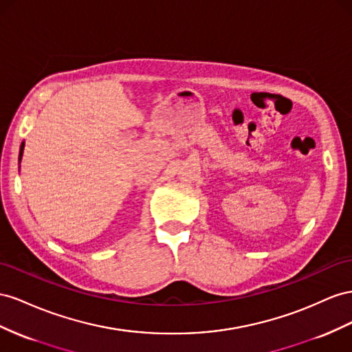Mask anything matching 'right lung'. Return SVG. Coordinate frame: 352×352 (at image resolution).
<instances>
[{
  "label": "right lung",
  "mask_w": 352,
  "mask_h": 352,
  "mask_svg": "<svg viewBox=\"0 0 352 352\" xmlns=\"http://www.w3.org/2000/svg\"><path fill=\"white\" fill-rule=\"evenodd\" d=\"M23 148H25V142H22V145H21V151H19V164H21V161H22V155H23Z\"/></svg>",
  "instance_id": "1"
}]
</instances>
